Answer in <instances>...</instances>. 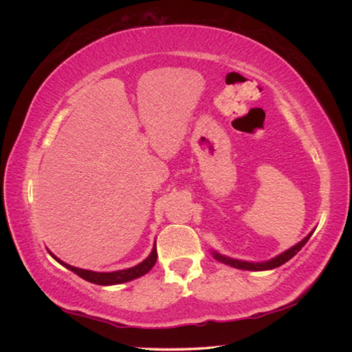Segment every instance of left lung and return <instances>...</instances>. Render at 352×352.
Listing matches in <instances>:
<instances>
[{
	"label": "left lung",
	"mask_w": 352,
	"mask_h": 352,
	"mask_svg": "<svg viewBox=\"0 0 352 352\" xmlns=\"http://www.w3.org/2000/svg\"><path fill=\"white\" fill-rule=\"evenodd\" d=\"M312 233L306 236L305 239H302L301 242H298L295 247H292L289 250H285L284 253H281L279 256H276V258H273L270 261L267 262H245V261H237V259H231V258H225V256L219 254V253H214V258H216L217 261L223 262V264L226 265H231V267H236V269H241V270H254V272H261V270H272V269H276V267L283 265L287 262L289 259L294 258V256L300 252V250L306 245V242L311 239Z\"/></svg>",
	"instance_id": "obj_1"
}]
</instances>
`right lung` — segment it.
<instances>
[{
    "mask_svg": "<svg viewBox=\"0 0 352 352\" xmlns=\"http://www.w3.org/2000/svg\"><path fill=\"white\" fill-rule=\"evenodd\" d=\"M50 254L54 258L57 262H60L63 267H67L68 270L74 272L77 276H80L82 279H85L88 283H93V284H99V285H113V284H122V283H127V281H132V279L140 278L142 275H146V273L152 269L155 265V262H157V245L153 247L151 256L146 261H142L141 264L132 267V269H126V270H119V272H110V273H99V272H91V270H83V269H77V267L73 265H68L65 264L63 261H60L58 258H56L54 254L50 252Z\"/></svg>",
    "mask_w": 352,
    "mask_h": 352,
    "instance_id": "obj_1",
    "label": "right lung"
}]
</instances>
